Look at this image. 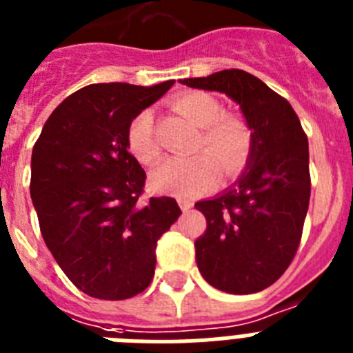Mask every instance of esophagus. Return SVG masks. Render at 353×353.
<instances>
[{"instance_id": "esophagus-1", "label": "esophagus", "mask_w": 353, "mask_h": 353, "mask_svg": "<svg viewBox=\"0 0 353 353\" xmlns=\"http://www.w3.org/2000/svg\"><path fill=\"white\" fill-rule=\"evenodd\" d=\"M177 203H179V208L183 210V212H190V208H192V203L188 199H183V197H179V199H177Z\"/></svg>"}]
</instances>
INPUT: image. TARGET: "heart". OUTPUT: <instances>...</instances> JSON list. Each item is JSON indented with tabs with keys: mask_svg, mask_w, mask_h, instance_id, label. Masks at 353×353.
Wrapping results in <instances>:
<instances>
[{
	"mask_svg": "<svg viewBox=\"0 0 353 353\" xmlns=\"http://www.w3.org/2000/svg\"><path fill=\"white\" fill-rule=\"evenodd\" d=\"M174 109L203 129L199 150H204V154L190 159L170 158L163 161L150 176L154 190L194 197L217 185L221 167L228 176H235L244 168L250 158L251 132L242 118L222 114L221 102L203 91L177 97ZM127 145L140 163L150 165L158 159L159 147L154 136L152 111L145 109L132 118L127 129Z\"/></svg>",
	"mask_w": 353,
	"mask_h": 353,
	"instance_id": "heart-1",
	"label": "heart"
}]
</instances>
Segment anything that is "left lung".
I'll list each match as a JSON object with an SVG mask.
<instances>
[{
	"instance_id": "1",
	"label": "left lung",
	"mask_w": 353,
	"mask_h": 353,
	"mask_svg": "<svg viewBox=\"0 0 353 353\" xmlns=\"http://www.w3.org/2000/svg\"><path fill=\"white\" fill-rule=\"evenodd\" d=\"M181 84L228 94L251 129L239 181L195 203L206 217V232L195 241L197 268L219 291H263L291 265L301 241L310 199L307 134L291 103L248 71L222 70Z\"/></svg>"
}]
</instances>
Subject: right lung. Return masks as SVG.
I'll list each match as a JSON object with an SVG mask.
<instances>
[{
    "mask_svg": "<svg viewBox=\"0 0 353 353\" xmlns=\"http://www.w3.org/2000/svg\"><path fill=\"white\" fill-rule=\"evenodd\" d=\"M172 85H85L50 114L32 150L44 242L73 285L99 300H127L150 285L156 244L181 215L172 197L141 203L147 176L127 145L132 118Z\"/></svg>",
    "mask_w": 353,
    "mask_h": 353,
    "instance_id": "1",
    "label": "right lung"
}]
</instances>
